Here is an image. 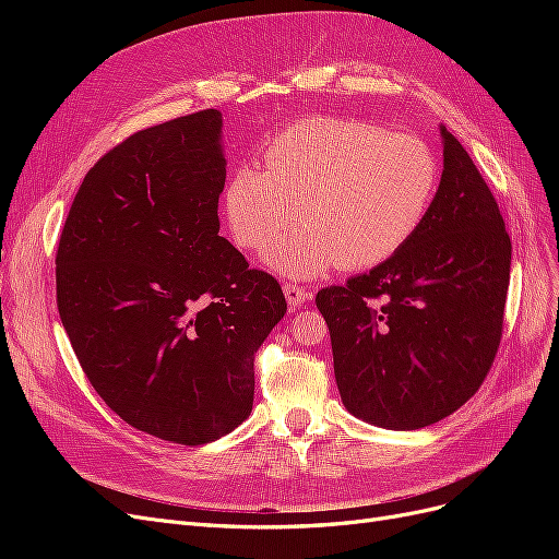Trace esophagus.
Instances as JSON below:
<instances>
[{
  "label": "esophagus",
  "mask_w": 559,
  "mask_h": 559,
  "mask_svg": "<svg viewBox=\"0 0 559 559\" xmlns=\"http://www.w3.org/2000/svg\"><path fill=\"white\" fill-rule=\"evenodd\" d=\"M282 292H284V298H286V302H289L292 310H298L300 306H306V302L312 300V292L310 289H306V286L292 284V282H286L282 286Z\"/></svg>",
  "instance_id": "34e87169"
}]
</instances>
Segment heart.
I'll use <instances>...</instances> for the list:
<instances>
[{
	"mask_svg": "<svg viewBox=\"0 0 559 559\" xmlns=\"http://www.w3.org/2000/svg\"><path fill=\"white\" fill-rule=\"evenodd\" d=\"M443 165L411 132L343 118H306L265 148V170L240 165L224 186V214L238 247L267 253L277 273L310 280L341 263H384L427 222ZM299 210L296 211L295 207Z\"/></svg>",
	"mask_w": 559,
	"mask_h": 559,
	"instance_id": "heart-1",
	"label": "heart"
}]
</instances>
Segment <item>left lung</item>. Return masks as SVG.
I'll return each mask as SVG.
<instances>
[{
  "mask_svg": "<svg viewBox=\"0 0 559 559\" xmlns=\"http://www.w3.org/2000/svg\"><path fill=\"white\" fill-rule=\"evenodd\" d=\"M441 140V189L413 240L317 294L343 405L382 429L452 415L478 392L501 341L511 238L466 148L445 126Z\"/></svg>",
  "mask_w": 559,
  "mask_h": 559,
  "instance_id": "1",
  "label": "left lung"
}]
</instances>
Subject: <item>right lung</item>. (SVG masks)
I'll return each instance as SVG.
<instances>
[{
  "label": "right lung",
  "instance_id": "right-lung-1",
  "mask_svg": "<svg viewBox=\"0 0 559 559\" xmlns=\"http://www.w3.org/2000/svg\"><path fill=\"white\" fill-rule=\"evenodd\" d=\"M222 111L134 132L99 158L67 214L58 310L95 392L179 445L249 417L253 357L286 312L273 275L218 235Z\"/></svg>",
  "mask_w": 559,
  "mask_h": 559
}]
</instances>
